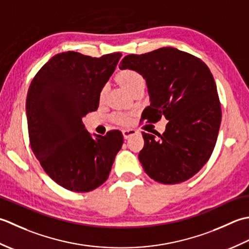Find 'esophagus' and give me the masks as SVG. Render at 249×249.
Here are the masks:
<instances>
[{"label":"esophagus","mask_w":249,"mask_h":249,"mask_svg":"<svg viewBox=\"0 0 249 249\" xmlns=\"http://www.w3.org/2000/svg\"><path fill=\"white\" fill-rule=\"evenodd\" d=\"M134 134H136V130H133V129H126V130L123 131V135H124V140H128L129 138H131V136Z\"/></svg>","instance_id":"obj_1"}]
</instances>
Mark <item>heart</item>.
Instances as JSON below:
<instances>
[{
    "label": "heart",
    "mask_w": 249,
    "mask_h": 249,
    "mask_svg": "<svg viewBox=\"0 0 249 249\" xmlns=\"http://www.w3.org/2000/svg\"><path fill=\"white\" fill-rule=\"evenodd\" d=\"M116 80H117V83L121 87L128 91L130 94H133L135 91L145 88L144 77L134 70L126 69L120 71V72L116 75ZM106 94H107V87L104 86V87L101 89L99 94V99L101 102H103L105 100ZM113 119L116 124H126L130 123L131 115L126 113H117L113 116Z\"/></svg>",
    "instance_id": "b5f03b06"
}]
</instances>
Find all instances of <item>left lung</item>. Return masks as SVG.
Listing matches in <instances>:
<instances>
[{"instance_id":"obj_1","label":"left lung","mask_w":249,"mask_h":249,"mask_svg":"<svg viewBox=\"0 0 249 249\" xmlns=\"http://www.w3.org/2000/svg\"><path fill=\"white\" fill-rule=\"evenodd\" d=\"M119 69L134 70L146 80L150 105L142 120H169L157 138L142 133L144 147L139 159L146 174L165 185L191 178L209 161L221 123L210 69L201 59L172 47L125 55Z\"/></svg>"}]
</instances>
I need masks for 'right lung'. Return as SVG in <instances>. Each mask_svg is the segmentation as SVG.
<instances>
[{"label": "right lung", "mask_w": 249, "mask_h": 249, "mask_svg": "<svg viewBox=\"0 0 249 249\" xmlns=\"http://www.w3.org/2000/svg\"><path fill=\"white\" fill-rule=\"evenodd\" d=\"M120 53L92 58L61 53L45 63L27 95L28 130L33 153L50 178L74 192H89L108 178L124 143L113 130L91 136L83 118L98 109L100 91L114 73Z\"/></svg>", "instance_id": "1"}]
</instances>
